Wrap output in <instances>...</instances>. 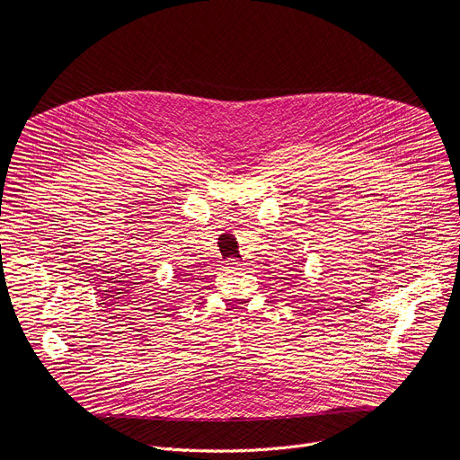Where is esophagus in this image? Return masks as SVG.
<instances>
[{
  "instance_id": "obj_1",
  "label": "esophagus",
  "mask_w": 460,
  "mask_h": 460,
  "mask_svg": "<svg viewBox=\"0 0 460 460\" xmlns=\"http://www.w3.org/2000/svg\"><path fill=\"white\" fill-rule=\"evenodd\" d=\"M227 266H229L231 270H238V268H242V261H240L238 258H229V260H227Z\"/></svg>"
}]
</instances>
